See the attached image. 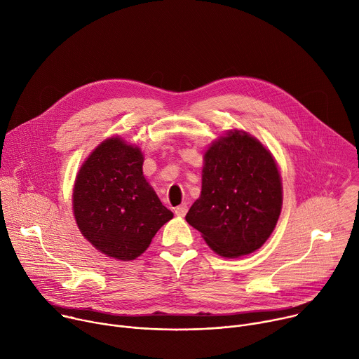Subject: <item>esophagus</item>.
<instances>
[{"label": "esophagus", "mask_w": 359, "mask_h": 359, "mask_svg": "<svg viewBox=\"0 0 359 359\" xmlns=\"http://www.w3.org/2000/svg\"><path fill=\"white\" fill-rule=\"evenodd\" d=\"M175 213H176V216H179V217H184L186 213H187V204H186V203L180 204V206H177V208L175 209Z\"/></svg>", "instance_id": "1"}]
</instances>
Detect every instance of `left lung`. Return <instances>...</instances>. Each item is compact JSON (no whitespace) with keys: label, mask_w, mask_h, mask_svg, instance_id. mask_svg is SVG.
Listing matches in <instances>:
<instances>
[{"label":"left lung","mask_w":359,"mask_h":359,"mask_svg":"<svg viewBox=\"0 0 359 359\" xmlns=\"http://www.w3.org/2000/svg\"><path fill=\"white\" fill-rule=\"evenodd\" d=\"M283 186L271 153L252 136L230 130L204 153L201 194L186 222L223 257L260 248L273 233Z\"/></svg>","instance_id":"1"}]
</instances>
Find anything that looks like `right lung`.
Listing matches in <instances>:
<instances>
[{
    "label": "right lung",
    "mask_w": 359,
    "mask_h": 359,
    "mask_svg": "<svg viewBox=\"0 0 359 359\" xmlns=\"http://www.w3.org/2000/svg\"><path fill=\"white\" fill-rule=\"evenodd\" d=\"M139 147L111 137L82 165L74 215L83 237L109 257L129 262L149 247L173 213L146 182Z\"/></svg>",
    "instance_id": "right-lung-1"
}]
</instances>
